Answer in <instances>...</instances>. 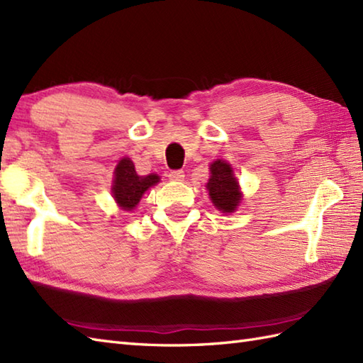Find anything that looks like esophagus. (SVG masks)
Segmentation results:
<instances>
[{"label":"esophagus","mask_w":363,"mask_h":363,"mask_svg":"<svg viewBox=\"0 0 363 363\" xmlns=\"http://www.w3.org/2000/svg\"><path fill=\"white\" fill-rule=\"evenodd\" d=\"M184 172L182 170H172L170 173H168V178H170L172 181H184Z\"/></svg>","instance_id":"1"}]
</instances>
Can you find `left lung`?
<instances>
[{"mask_svg":"<svg viewBox=\"0 0 363 363\" xmlns=\"http://www.w3.org/2000/svg\"><path fill=\"white\" fill-rule=\"evenodd\" d=\"M210 173L212 174H210V179L207 182V190L215 207L227 213L237 210L241 193L237 179L233 178L230 165L218 159L210 165Z\"/></svg>","mask_w":363,"mask_h":363,"instance_id":"obj_1","label":"left lung"}]
</instances>
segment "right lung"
<instances>
[{
	"label": "right lung",
	"instance_id": "obj_1",
	"mask_svg": "<svg viewBox=\"0 0 363 363\" xmlns=\"http://www.w3.org/2000/svg\"><path fill=\"white\" fill-rule=\"evenodd\" d=\"M157 182L159 176H139L134 170V164L128 157H123L114 172L113 196L123 210H133L139 204L143 193Z\"/></svg>",
	"mask_w": 363,
	"mask_h": 363
}]
</instances>
